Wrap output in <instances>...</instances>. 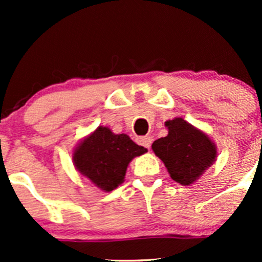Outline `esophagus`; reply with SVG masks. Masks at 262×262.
I'll return each mask as SVG.
<instances>
[{"mask_svg":"<svg viewBox=\"0 0 262 262\" xmlns=\"http://www.w3.org/2000/svg\"><path fill=\"white\" fill-rule=\"evenodd\" d=\"M138 143H139L140 145H143V146H145V148L150 149V146H151V143H152V138L151 137L139 138V139H138Z\"/></svg>","mask_w":262,"mask_h":262,"instance_id":"esophagus-1","label":"esophagus"}]
</instances>
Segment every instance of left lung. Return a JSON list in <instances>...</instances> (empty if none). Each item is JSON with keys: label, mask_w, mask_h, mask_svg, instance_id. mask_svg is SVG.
Listing matches in <instances>:
<instances>
[{"label": "left lung", "mask_w": 262, "mask_h": 262, "mask_svg": "<svg viewBox=\"0 0 262 262\" xmlns=\"http://www.w3.org/2000/svg\"><path fill=\"white\" fill-rule=\"evenodd\" d=\"M169 133L152 143L151 149L173 181L192 185L217 160V145L203 130L176 117L165 122Z\"/></svg>", "instance_id": "left-lung-1"}]
</instances>
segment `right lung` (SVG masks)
Returning <instances> with one entry per match:
<instances>
[{"label": "right lung", "mask_w": 262, "mask_h": 262, "mask_svg": "<svg viewBox=\"0 0 262 262\" xmlns=\"http://www.w3.org/2000/svg\"><path fill=\"white\" fill-rule=\"evenodd\" d=\"M148 151L127 134H114L108 127H97L75 146L74 166L95 187L111 192L124 182L129 162Z\"/></svg>", "instance_id": "1"}]
</instances>
